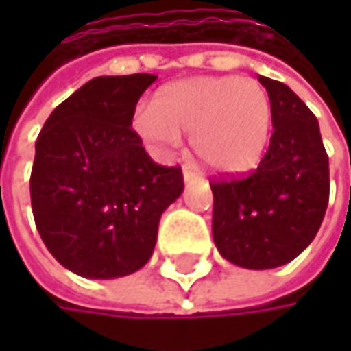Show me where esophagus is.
Returning a JSON list of instances; mask_svg holds the SVG:
<instances>
[{
	"label": "esophagus",
	"mask_w": 351,
	"mask_h": 351,
	"mask_svg": "<svg viewBox=\"0 0 351 351\" xmlns=\"http://www.w3.org/2000/svg\"><path fill=\"white\" fill-rule=\"evenodd\" d=\"M182 178H184V182H195V180H197L199 176L195 175V173H193L191 169H184V171H182Z\"/></svg>",
	"instance_id": "1"
}]
</instances>
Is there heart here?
Here are the masks:
<instances>
[{
  "label": "heart",
  "mask_w": 351,
  "mask_h": 351,
  "mask_svg": "<svg viewBox=\"0 0 351 351\" xmlns=\"http://www.w3.org/2000/svg\"><path fill=\"white\" fill-rule=\"evenodd\" d=\"M136 128L156 146H176L180 136H191L209 171L236 175L260 162L270 140L272 104L254 79L197 77L162 87Z\"/></svg>",
  "instance_id": "obj_1"
}]
</instances>
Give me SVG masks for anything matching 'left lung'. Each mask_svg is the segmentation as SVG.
Masks as SVG:
<instances>
[{"instance_id":"8db88e82","label":"left lung","mask_w":351,"mask_h":351,"mask_svg":"<svg viewBox=\"0 0 351 351\" xmlns=\"http://www.w3.org/2000/svg\"><path fill=\"white\" fill-rule=\"evenodd\" d=\"M272 104L268 152L252 175L213 191V242L242 268L295 260L317 236L329 201V158L313 111L280 81L258 77Z\"/></svg>"}]
</instances>
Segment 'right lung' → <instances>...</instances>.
<instances>
[{"instance_id":"add662e5","label":"right lung","mask_w":351,"mask_h":351,"mask_svg":"<svg viewBox=\"0 0 351 351\" xmlns=\"http://www.w3.org/2000/svg\"><path fill=\"white\" fill-rule=\"evenodd\" d=\"M156 81L95 77L64 99L36 140L30 197L48 252L83 278L109 280L152 256L160 215L180 197L178 167H160L132 130L136 104Z\"/></svg>"}]
</instances>
